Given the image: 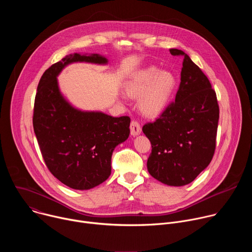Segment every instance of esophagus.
<instances>
[{
    "label": "esophagus",
    "instance_id": "esophagus-1",
    "mask_svg": "<svg viewBox=\"0 0 252 252\" xmlns=\"http://www.w3.org/2000/svg\"><path fill=\"white\" fill-rule=\"evenodd\" d=\"M141 132V126L140 124L137 121H131L130 123V133L131 135L135 136Z\"/></svg>",
    "mask_w": 252,
    "mask_h": 252
}]
</instances>
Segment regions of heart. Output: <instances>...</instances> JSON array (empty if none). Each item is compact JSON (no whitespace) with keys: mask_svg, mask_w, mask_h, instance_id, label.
<instances>
[{"mask_svg":"<svg viewBox=\"0 0 252 252\" xmlns=\"http://www.w3.org/2000/svg\"><path fill=\"white\" fill-rule=\"evenodd\" d=\"M176 80L167 70L155 66L139 70L125 87L131 97H139V109L147 117H157L166 107L174 91Z\"/></svg>","mask_w":252,"mask_h":252,"instance_id":"1","label":"heart"}]
</instances>
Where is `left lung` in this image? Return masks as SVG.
<instances>
[{
    "instance_id": "obj_1",
    "label": "left lung",
    "mask_w": 252,
    "mask_h": 252,
    "mask_svg": "<svg viewBox=\"0 0 252 252\" xmlns=\"http://www.w3.org/2000/svg\"><path fill=\"white\" fill-rule=\"evenodd\" d=\"M181 85L171 101L154 123L142 126L152 143L148 170L158 182L172 187L190 184L211 161L220 119L215 91L203 71L181 50Z\"/></svg>"
}]
</instances>
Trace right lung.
I'll return each mask as SVG.
<instances>
[{
	"label": "right lung",
	"instance_id": "1",
	"mask_svg": "<svg viewBox=\"0 0 252 252\" xmlns=\"http://www.w3.org/2000/svg\"><path fill=\"white\" fill-rule=\"evenodd\" d=\"M106 63L96 54L70 55L43 74L34 97L32 126L45 163L61 183L90 189L109 178L115 148L129 135L130 119L74 109L61 94L57 76L67 63Z\"/></svg>",
	"mask_w": 252,
	"mask_h": 252
}]
</instances>
